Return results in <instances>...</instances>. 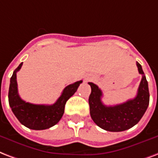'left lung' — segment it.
<instances>
[{
  "label": "left lung",
  "instance_id": "left-lung-1",
  "mask_svg": "<svg viewBox=\"0 0 158 158\" xmlns=\"http://www.w3.org/2000/svg\"><path fill=\"white\" fill-rule=\"evenodd\" d=\"M138 72L143 75L135 98L121 104L104 105L101 100L103 93L94 83L89 82L91 94L89 98L90 116L98 127L109 132H122L138 123L149 104L148 84L142 66L137 62Z\"/></svg>",
  "mask_w": 158,
  "mask_h": 158
}]
</instances>
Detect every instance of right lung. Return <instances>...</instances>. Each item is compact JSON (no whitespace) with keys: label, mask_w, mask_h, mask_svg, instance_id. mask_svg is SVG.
<instances>
[{"label":"right lung","mask_w":158,"mask_h":158,"mask_svg":"<svg viewBox=\"0 0 158 158\" xmlns=\"http://www.w3.org/2000/svg\"><path fill=\"white\" fill-rule=\"evenodd\" d=\"M23 63L15 69L10 81L8 100L10 107L21 124L30 129L44 130L55 126L59 123L64 113L65 103L76 92L82 80L69 84L62 92V94L52 105L33 104L21 99L18 94L16 73L20 70Z\"/></svg>","instance_id":"1"}]
</instances>
